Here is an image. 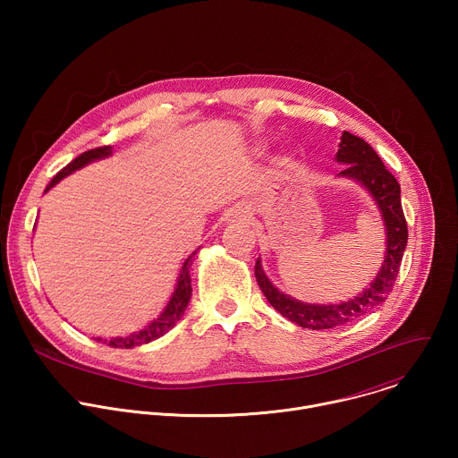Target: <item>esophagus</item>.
Returning <instances> with one entry per match:
<instances>
[{
    "label": "esophagus",
    "instance_id": "1",
    "mask_svg": "<svg viewBox=\"0 0 458 458\" xmlns=\"http://www.w3.org/2000/svg\"><path fill=\"white\" fill-rule=\"evenodd\" d=\"M250 210L246 207H239L228 214V221H248Z\"/></svg>",
    "mask_w": 458,
    "mask_h": 458
}]
</instances>
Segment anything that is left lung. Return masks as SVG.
Here are the masks:
<instances>
[{
	"label": "left lung",
	"instance_id": "1",
	"mask_svg": "<svg viewBox=\"0 0 458 458\" xmlns=\"http://www.w3.org/2000/svg\"><path fill=\"white\" fill-rule=\"evenodd\" d=\"M335 159L337 163L348 165L343 172H339V177L357 181L373 198L384 221L386 253L380 270L368 284V288H364L357 297L337 304H310L283 293L272 284L263 270V265H260V259H257L255 279L259 288L263 290L268 302L283 317L299 324L301 328H335V326L352 322L382 304L387 299L391 288H394L408 244V226L401 203V184L386 170L377 152L364 140L350 132H343Z\"/></svg>",
	"mask_w": 458,
	"mask_h": 458
}]
</instances>
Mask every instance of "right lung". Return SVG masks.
Listing matches in <instances>:
<instances>
[{"mask_svg": "<svg viewBox=\"0 0 458 458\" xmlns=\"http://www.w3.org/2000/svg\"><path fill=\"white\" fill-rule=\"evenodd\" d=\"M112 156V147H99V148H94V150H89L85 154H81L80 157H76L72 163H69L67 166H64L61 172H57L54 175V179L48 182V186L45 188V193L55 186L61 179H64L67 175H71L72 172L83 168L85 165L92 163V161H98V159H105ZM198 251V250H195ZM193 253L188 255V259L182 263L181 267V274L177 277V284H175V290L168 301V304L165 306V310L161 311V315L157 318H154L148 326H145L143 330L140 332H134L130 334L126 337H112V339H101L98 337V341H103L105 344L112 346V348H134V346H141V344H148L159 337H163L166 332H170L174 326L177 324V320L182 317L188 302H190V297H191V279H190V267H191V259H193Z\"/></svg>", "mask_w": 458, "mask_h": 458, "instance_id": "add662e5", "label": "right lung"}]
</instances>
